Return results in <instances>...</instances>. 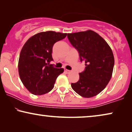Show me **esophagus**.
I'll return each instance as SVG.
<instances>
[{"instance_id": "1", "label": "esophagus", "mask_w": 132, "mask_h": 132, "mask_svg": "<svg viewBox=\"0 0 132 132\" xmlns=\"http://www.w3.org/2000/svg\"><path fill=\"white\" fill-rule=\"evenodd\" d=\"M65 71H66L67 73H69L71 71H70V70H65Z\"/></svg>"}]
</instances>
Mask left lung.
Instances as JSON below:
<instances>
[{
  "instance_id": "obj_1",
  "label": "left lung",
  "mask_w": 132,
  "mask_h": 132,
  "mask_svg": "<svg viewBox=\"0 0 132 132\" xmlns=\"http://www.w3.org/2000/svg\"><path fill=\"white\" fill-rule=\"evenodd\" d=\"M67 37L86 65L85 71L79 73V81L72 83L71 87L83 97H94L111 80L114 66L113 52L106 41L93 30L68 34Z\"/></svg>"
}]
</instances>
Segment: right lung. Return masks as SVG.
<instances>
[{
	"instance_id": "obj_1",
	"label": "right lung",
	"mask_w": 132,
	"mask_h": 132,
	"mask_svg": "<svg viewBox=\"0 0 132 132\" xmlns=\"http://www.w3.org/2000/svg\"><path fill=\"white\" fill-rule=\"evenodd\" d=\"M66 33L42 32L30 38L20 54L19 73L21 82L32 94L40 95L54 87L57 76L63 68H55L49 63L53 61L52 48L57 41L65 38Z\"/></svg>"
}]
</instances>
